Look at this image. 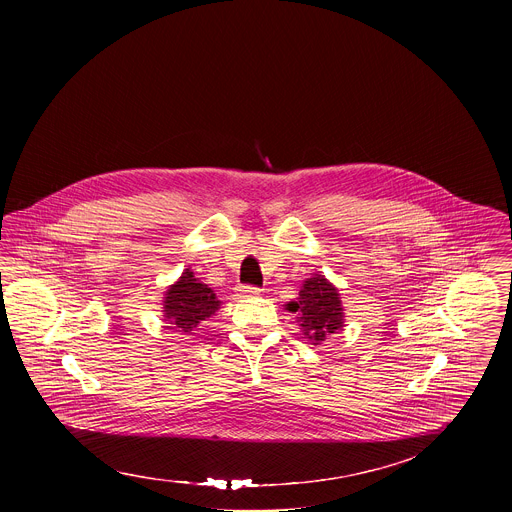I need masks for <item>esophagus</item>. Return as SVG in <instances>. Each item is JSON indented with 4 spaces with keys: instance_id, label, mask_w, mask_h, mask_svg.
<instances>
[{
    "instance_id": "obj_1",
    "label": "esophagus",
    "mask_w": 512,
    "mask_h": 512,
    "mask_svg": "<svg viewBox=\"0 0 512 512\" xmlns=\"http://www.w3.org/2000/svg\"><path fill=\"white\" fill-rule=\"evenodd\" d=\"M238 292L242 293L244 297H253V295H259L261 290L259 288H255V286H240V290Z\"/></svg>"
}]
</instances>
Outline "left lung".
<instances>
[{"label": "left lung", "mask_w": 512, "mask_h": 512, "mask_svg": "<svg viewBox=\"0 0 512 512\" xmlns=\"http://www.w3.org/2000/svg\"><path fill=\"white\" fill-rule=\"evenodd\" d=\"M288 311L297 313L301 332L313 345L336 334L343 326V307L340 293L322 274L307 278L301 286L297 301L288 303Z\"/></svg>", "instance_id": "8db88e82"}]
</instances>
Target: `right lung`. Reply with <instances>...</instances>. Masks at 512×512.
I'll return each mask as SVG.
<instances>
[{"label": "right lung", "instance_id": "right-lung-1", "mask_svg": "<svg viewBox=\"0 0 512 512\" xmlns=\"http://www.w3.org/2000/svg\"><path fill=\"white\" fill-rule=\"evenodd\" d=\"M217 293L207 284H201L190 268L182 272L178 282L165 292L163 317L172 330L192 334L201 320L213 317L219 311Z\"/></svg>", "mask_w": 512, "mask_h": 512}]
</instances>
